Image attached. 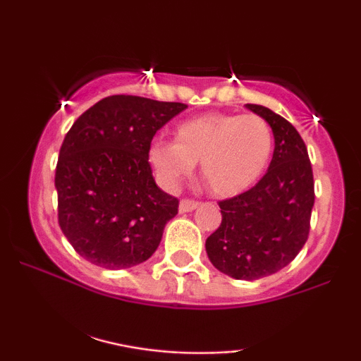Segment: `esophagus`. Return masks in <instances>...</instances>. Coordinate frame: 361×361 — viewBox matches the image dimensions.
Masks as SVG:
<instances>
[{
    "instance_id": "esophagus-1",
    "label": "esophagus",
    "mask_w": 361,
    "mask_h": 361,
    "mask_svg": "<svg viewBox=\"0 0 361 361\" xmlns=\"http://www.w3.org/2000/svg\"><path fill=\"white\" fill-rule=\"evenodd\" d=\"M197 207H199V204H197V202L184 199V200H180V204H179V212H180V214H185V212L195 210Z\"/></svg>"
}]
</instances>
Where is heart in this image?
Segmentation results:
<instances>
[{
	"label": "heart",
	"instance_id": "b5f03b06",
	"mask_svg": "<svg viewBox=\"0 0 361 361\" xmlns=\"http://www.w3.org/2000/svg\"><path fill=\"white\" fill-rule=\"evenodd\" d=\"M273 147V131L261 116L207 113L182 121L176 130V141L152 140L147 162L159 185L174 190L199 161L200 174L212 192L233 197L259 180Z\"/></svg>",
	"mask_w": 361,
	"mask_h": 361
}]
</instances>
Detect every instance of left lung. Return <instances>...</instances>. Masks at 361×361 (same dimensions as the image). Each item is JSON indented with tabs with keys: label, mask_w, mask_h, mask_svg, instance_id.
Returning <instances> with one entry per match:
<instances>
[{
	"label": "left lung",
	"mask_w": 361,
	"mask_h": 361,
	"mask_svg": "<svg viewBox=\"0 0 361 361\" xmlns=\"http://www.w3.org/2000/svg\"><path fill=\"white\" fill-rule=\"evenodd\" d=\"M245 106L273 130V159L258 184L220 202L221 224L205 250L220 273L253 281L278 273L302 250L315 197L312 166L298 130L269 108Z\"/></svg>",
	"instance_id": "obj_1"
}]
</instances>
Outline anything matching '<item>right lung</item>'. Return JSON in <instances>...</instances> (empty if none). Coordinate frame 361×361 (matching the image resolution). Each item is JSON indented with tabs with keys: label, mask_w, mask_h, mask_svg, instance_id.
I'll use <instances>...</instances> for the list:
<instances>
[{
	"label": "right lung",
	"mask_w": 361,
	"mask_h": 361,
	"mask_svg": "<svg viewBox=\"0 0 361 361\" xmlns=\"http://www.w3.org/2000/svg\"><path fill=\"white\" fill-rule=\"evenodd\" d=\"M187 105L113 95L82 113L56 169L59 225L82 258L106 269L145 263L179 200L156 185L147 147Z\"/></svg>",
	"instance_id": "add662e5"
}]
</instances>
